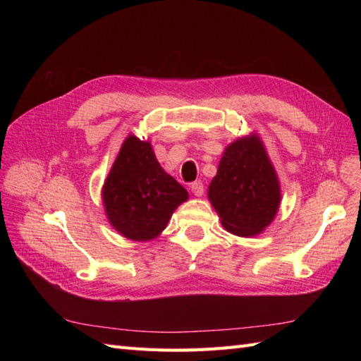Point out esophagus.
Masks as SVG:
<instances>
[{
    "label": "esophagus",
    "instance_id": "34e87169",
    "mask_svg": "<svg viewBox=\"0 0 361 361\" xmlns=\"http://www.w3.org/2000/svg\"><path fill=\"white\" fill-rule=\"evenodd\" d=\"M191 191H192V194L195 195V197H202L203 192H204L203 183H202V182H194V183H191Z\"/></svg>",
    "mask_w": 361,
    "mask_h": 361
}]
</instances>
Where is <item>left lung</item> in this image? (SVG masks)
<instances>
[{
  "instance_id": "1",
  "label": "left lung",
  "mask_w": 361,
  "mask_h": 361,
  "mask_svg": "<svg viewBox=\"0 0 361 361\" xmlns=\"http://www.w3.org/2000/svg\"><path fill=\"white\" fill-rule=\"evenodd\" d=\"M221 224L236 236H256L280 206V183L267 149L256 134L228 145L207 190Z\"/></svg>"
}]
</instances>
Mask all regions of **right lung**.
Masks as SVG:
<instances>
[{
    "label": "right lung",
    "mask_w": 361,
    "mask_h": 361,
    "mask_svg": "<svg viewBox=\"0 0 361 361\" xmlns=\"http://www.w3.org/2000/svg\"><path fill=\"white\" fill-rule=\"evenodd\" d=\"M187 200V190L162 170L149 141L129 135L102 188L105 214L116 231L133 241H150Z\"/></svg>",
    "instance_id": "1"
}]
</instances>
